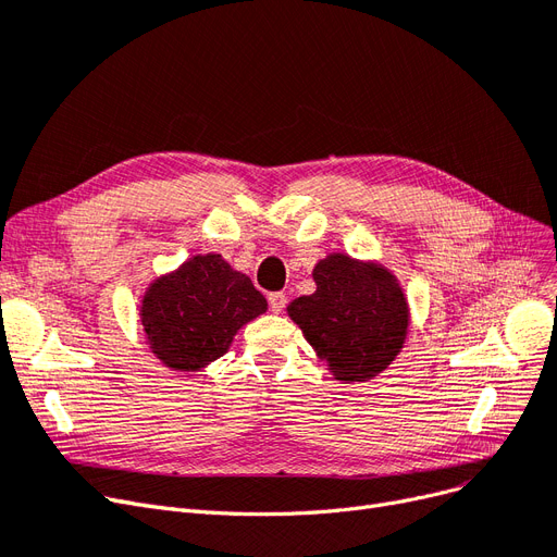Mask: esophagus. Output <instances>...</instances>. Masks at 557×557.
Returning a JSON list of instances; mask_svg holds the SVG:
<instances>
[{"label": "esophagus", "mask_w": 557, "mask_h": 557, "mask_svg": "<svg viewBox=\"0 0 557 557\" xmlns=\"http://www.w3.org/2000/svg\"><path fill=\"white\" fill-rule=\"evenodd\" d=\"M268 305H271V312H273V314H280V312L284 310V307H286V296L280 294V292H275V294L268 296Z\"/></svg>", "instance_id": "1"}]
</instances>
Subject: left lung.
Here are the masks:
<instances>
[{
  "instance_id": "1",
  "label": "left lung",
  "mask_w": 557,
  "mask_h": 557,
  "mask_svg": "<svg viewBox=\"0 0 557 557\" xmlns=\"http://www.w3.org/2000/svg\"><path fill=\"white\" fill-rule=\"evenodd\" d=\"M312 277L317 292L286 307L292 321L337 381L376 379L408 337L410 310L397 275L379 261L333 252Z\"/></svg>"
}]
</instances>
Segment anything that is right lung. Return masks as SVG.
<instances>
[{"label":"right lung","instance_id":"add662e5","mask_svg":"<svg viewBox=\"0 0 557 557\" xmlns=\"http://www.w3.org/2000/svg\"><path fill=\"white\" fill-rule=\"evenodd\" d=\"M268 310L252 280L222 259L197 255L156 277L139 321L151 354L172 372H201L230 351L236 333Z\"/></svg>","mask_w":557,"mask_h":557}]
</instances>
